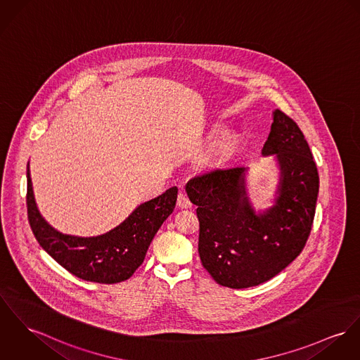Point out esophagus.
<instances>
[{
	"label": "esophagus",
	"mask_w": 360,
	"mask_h": 360,
	"mask_svg": "<svg viewBox=\"0 0 360 360\" xmlns=\"http://www.w3.org/2000/svg\"><path fill=\"white\" fill-rule=\"evenodd\" d=\"M177 206L180 209H187V207L191 206V200L187 198L184 193H179V195H177Z\"/></svg>",
	"instance_id": "obj_1"
}]
</instances>
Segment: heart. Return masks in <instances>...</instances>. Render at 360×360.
Returning <instances> with one entry per match:
<instances>
[{"mask_svg": "<svg viewBox=\"0 0 360 360\" xmlns=\"http://www.w3.org/2000/svg\"><path fill=\"white\" fill-rule=\"evenodd\" d=\"M224 150H227V146H221V147L219 148V153H223Z\"/></svg>", "mask_w": 360, "mask_h": 360, "instance_id": "obj_1", "label": "heart"}]
</instances>
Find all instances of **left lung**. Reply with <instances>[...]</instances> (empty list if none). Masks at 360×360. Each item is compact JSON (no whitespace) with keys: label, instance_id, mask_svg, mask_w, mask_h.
Returning <instances> with one entry per match:
<instances>
[{"label":"left lung","instance_id":"left-lung-1","mask_svg":"<svg viewBox=\"0 0 360 360\" xmlns=\"http://www.w3.org/2000/svg\"><path fill=\"white\" fill-rule=\"evenodd\" d=\"M276 154L278 198L256 214L245 190V167H214L186 184L199 220L198 252L203 268L221 286L245 289L278 275L302 252L312 229L319 174L295 121L274 111L262 155Z\"/></svg>","mask_w":360,"mask_h":360}]
</instances>
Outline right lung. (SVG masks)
I'll list each match as a JSON object with an SVG mask.
<instances>
[{"label": "right lung", "instance_id": "right-lung-1", "mask_svg": "<svg viewBox=\"0 0 360 360\" xmlns=\"http://www.w3.org/2000/svg\"><path fill=\"white\" fill-rule=\"evenodd\" d=\"M176 199L177 187H172L141 203L124 223L107 233L92 238L65 235L41 217L27 165V217L35 239L70 274L89 282L111 285L129 279L144 262L154 235L172 214Z\"/></svg>", "mask_w": 360, "mask_h": 360}]
</instances>
